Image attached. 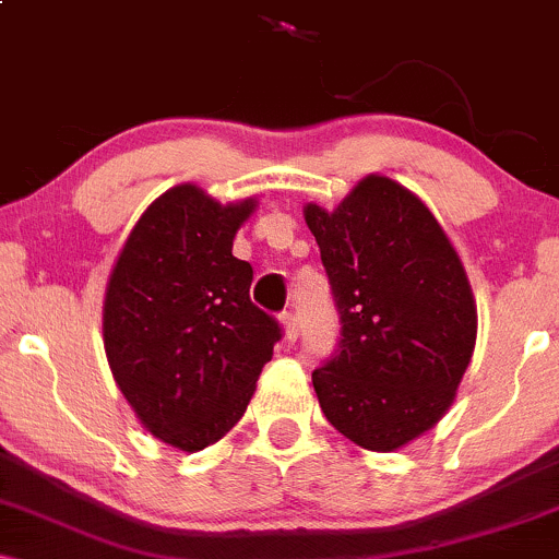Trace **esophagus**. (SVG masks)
Instances as JSON below:
<instances>
[{"mask_svg": "<svg viewBox=\"0 0 559 559\" xmlns=\"http://www.w3.org/2000/svg\"><path fill=\"white\" fill-rule=\"evenodd\" d=\"M281 323H284V333H286V342H297L299 338V318L294 312H284L281 316Z\"/></svg>", "mask_w": 559, "mask_h": 559, "instance_id": "1", "label": "esophagus"}]
</instances>
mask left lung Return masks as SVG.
<instances>
[{
    "label": "left lung",
    "mask_w": 559,
    "mask_h": 559,
    "mask_svg": "<svg viewBox=\"0 0 559 559\" xmlns=\"http://www.w3.org/2000/svg\"><path fill=\"white\" fill-rule=\"evenodd\" d=\"M336 305L338 349L312 370L323 415L357 447L394 452L433 428L476 346V301L431 210L386 176L333 213L307 204Z\"/></svg>",
    "instance_id": "1"
}]
</instances>
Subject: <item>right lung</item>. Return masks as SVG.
<instances>
[{"mask_svg":"<svg viewBox=\"0 0 559 559\" xmlns=\"http://www.w3.org/2000/svg\"><path fill=\"white\" fill-rule=\"evenodd\" d=\"M254 207L173 186L139 217L107 284L115 383L146 431L183 452L239 423L281 338L278 320L249 299L252 265L230 254Z\"/></svg>","mask_w":559,"mask_h":559,"instance_id":"add662e5","label":"right lung"}]
</instances>
